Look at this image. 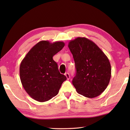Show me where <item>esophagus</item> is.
I'll use <instances>...</instances> for the list:
<instances>
[{"instance_id":"esophagus-1","label":"esophagus","mask_w":130,"mask_h":130,"mask_svg":"<svg viewBox=\"0 0 130 130\" xmlns=\"http://www.w3.org/2000/svg\"><path fill=\"white\" fill-rule=\"evenodd\" d=\"M65 76L67 77V80H69V79L70 78V75H69V73H65Z\"/></svg>"}]
</instances>
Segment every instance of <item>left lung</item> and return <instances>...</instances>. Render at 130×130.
Masks as SVG:
<instances>
[{
    "instance_id": "1",
    "label": "left lung",
    "mask_w": 130,
    "mask_h": 130,
    "mask_svg": "<svg viewBox=\"0 0 130 130\" xmlns=\"http://www.w3.org/2000/svg\"><path fill=\"white\" fill-rule=\"evenodd\" d=\"M76 74L72 81L77 93L88 98L99 96L107 88L111 77V67L104 52L93 41L77 37L69 41Z\"/></svg>"
}]
</instances>
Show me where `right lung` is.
<instances>
[{
	"label": "right lung",
	"instance_id": "right-lung-1",
	"mask_svg": "<svg viewBox=\"0 0 130 130\" xmlns=\"http://www.w3.org/2000/svg\"><path fill=\"white\" fill-rule=\"evenodd\" d=\"M63 42L50 43L41 41L30 50L19 67L20 79L23 88L31 98L45 102L58 93L62 83L67 80L61 74L53 59L64 47Z\"/></svg>",
	"mask_w": 130,
	"mask_h": 130
}]
</instances>
